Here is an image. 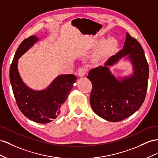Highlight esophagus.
Listing matches in <instances>:
<instances>
[{
    "label": "esophagus",
    "instance_id": "34e87169",
    "mask_svg": "<svg viewBox=\"0 0 158 158\" xmlns=\"http://www.w3.org/2000/svg\"><path fill=\"white\" fill-rule=\"evenodd\" d=\"M87 69L85 68V67H81L78 70V76L80 77H83L85 76V73H86Z\"/></svg>",
    "mask_w": 158,
    "mask_h": 158
}]
</instances>
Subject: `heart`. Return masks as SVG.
I'll return each mask as SVG.
<instances>
[{"label":"heart","instance_id":"1","mask_svg":"<svg viewBox=\"0 0 158 158\" xmlns=\"http://www.w3.org/2000/svg\"><path fill=\"white\" fill-rule=\"evenodd\" d=\"M101 43L102 44L98 50V55L99 56H105L110 53L112 50H114L117 45L116 40L113 38H109L105 40H101Z\"/></svg>","mask_w":158,"mask_h":158}]
</instances>
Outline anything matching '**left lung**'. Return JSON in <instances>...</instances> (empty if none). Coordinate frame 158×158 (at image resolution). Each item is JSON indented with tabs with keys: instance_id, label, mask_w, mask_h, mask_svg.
I'll return each instance as SVG.
<instances>
[{
	"instance_id": "left-lung-1",
	"label": "left lung",
	"mask_w": 158,
	"mask_h": 158,
	"mask_svg": "<svg viewBox=\"0 0 158 158\" xmlns=\"http://www.w3.org/2000/svg\"><path fill=\"white\" fill-rule=\"evenodd\" d=\"M124 57L133 65V73L116 78L110 69ZM149 67L143 49L128 33L123 49L111 56L104 65L89 72L92 83L90 102L92 109L102 118L119 122L135 113L144 101L148 89Z\"/></svg>"
}]
</instances>
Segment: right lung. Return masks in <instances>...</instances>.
I'll return each instance as SVG.
<instances>
[{
  "mask_svg": "<svg viewBox=\"0 0 158 158\" xmlns=\"http://www.w3.org/2000/svg\"><path fill=\"white\" fill-rule=\"evenodd\" d=\"M39 40L37 36L31 35L20 44L10 65V81L22 114L35 123L47 124L60 115L77 77L73 74L58 75L46 89L40 91L27 86L18 69L19 59Z\"/></svg>",
  "mask_w": 158,
  "mask_h": 158,
  "instance_id": "obj_1",
  "label": "right lung"
}]
</instances>
